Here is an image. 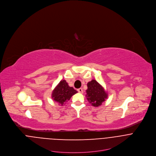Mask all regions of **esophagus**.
<instances>
[{
	"label": "esophagus",
	"mask_w": 156,
	"mask_h": 156,
	"mask_svg": "<svg viewBox=\"0 0 156 156\" xmlns=\"http://www.w3.org/2000/svg\"><path fill=\"white\" fill-rule=\"evenodd\" d=\"M77 91L79 93H81V94H82L83 92V89H82V88H79V89H77Z\"/></svg>",
	"instance_id": "34e87169"
}]
</instances>
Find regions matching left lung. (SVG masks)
<instances>
[{"instance_id": "8db88e82", "label": "left lung", "mask_w": 156, "mask_h": 156, "mask_svg": "<svg viewBox=\"0 0 156 156\" xmlns=\"http://www.w3.org/2000/svg\"><path fill=\"white\" fill-rule=\"evenodd\" d=\"M87 100L94 107H98L108 98V94L104 88L95 80H92L87 84Z\"/></svg>"}]
</instances>
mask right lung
I'll return each mask as SVG.
<instances>
[{
    "label": "right lung",
    "instance_id": "right-lung-1",
    "mask_svg": "<svg viewBox=\"0 0 156 156\" xmlns=\"http://www.w3.org/2000/svg\"><path fill=\"white\" fill-rule=\"evenodd\" d=\"M77 92V91L73 87H69L66 80H62L53 90L51 98L62 106L64 103L69 100L71 97Z\"/></svg>",
    "mask_w": 156,
    "mask_h": 156
}]
</instances>
